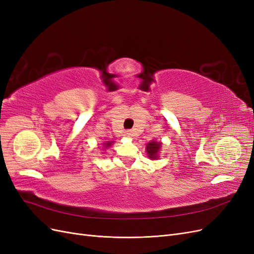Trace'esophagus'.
<instances>
[{
    "label": "esophagus",
    "mask_w": 254,
    "mask_h": 254,
    "mask_svg": "<svg viewBox=\"0 0 254 254\" xmlns=\"http://www.w3.org/2000/svg\"><path fill=\"white\" fill-rule=\"evenodd\" d=\"M125 135H126V136H131V135H132V132L130 131V130H127V131L125 132Z\"/></svg>",
    "instance_id": "34e87169"
}]
</instances>
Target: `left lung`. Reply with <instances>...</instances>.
Instances as JSON below:
<instances>
[{
  "mask_svg": "<svg viewBox=\"0 0 254 254\" xmlns=\"http://www.w3.org/2000/svg\"><path fill=\"white\" fill-rule=\"evenodd\" d=\"M161 147V142L151 141L146 145V150H147V155L151 160H155L159 157V150Z\"/></svg>",
  "mask_w": 254,
  "mask_h": 254,
  "instance_id": "left-lung-1",
  "label": "left lung"
}]
</instances>
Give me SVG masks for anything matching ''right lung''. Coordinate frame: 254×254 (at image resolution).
<instances>
[{
    "instance_id": "1",
    "label": "right lung",
    "mask_w": 254,
    "mask_h": 254,
    "mask_svg": "<svg viewBox=\"0 0 254 254\" xmlns=\"http://www.w3.org/2000/svg\"><path fill=\"white\" fill-rule=\"evenodd\" d=\"M111 143H112V142H107V143L104 144V146H105V147H109V146L111 145Z\"/></svg>"
}]
</instances>
